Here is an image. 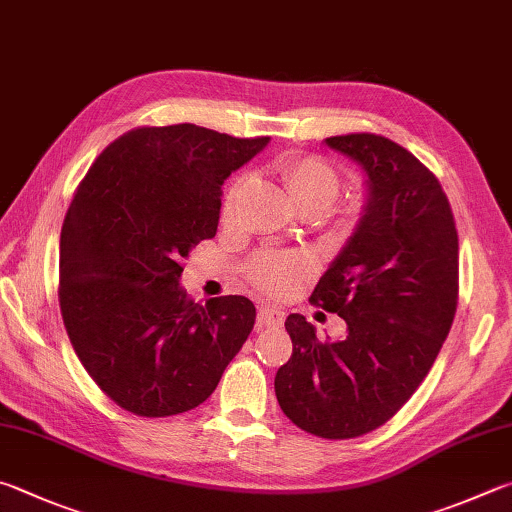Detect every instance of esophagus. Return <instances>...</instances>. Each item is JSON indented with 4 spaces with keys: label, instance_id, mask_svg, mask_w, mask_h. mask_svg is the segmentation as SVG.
Returning a JSON list of instances; mask_svg holds the SVG:
<instances>
[{
    "label": "esophagus",
    "instance_id": "1",
    "mask_svg": "<svg viewBox=\"0 0 512 512\" xmlns=\"http://www.w3.org/2000/svg\"><path fill=\"white\" fill-rule=\"evenodd\" d=\"M257 320L262 327H282L284 322V313L280 309H275V306H268V304H262L259 306V313H257Z\"/></svg>",
    "mask_w": 512,
    "mask_h": 512
}]
</instances>
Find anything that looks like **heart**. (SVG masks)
I'll return each instance as SVG.
<instances>
[{"label": "heart", "instance_id": "obj_1", "mask_svg": "<svg viewBox=\"0 0 512 512\" xmlns=\"http://www.w3.org/2000/svg\"><path fill=\"white\" fill-rule=\"evenodd\" d=\"M280 179L297 208L322 210L338 197L340 176L336 167L320 156H295L280 167ZM246 183L239 181L228 192L224 201V221H235L239 201L244 197ZM356 203H347L342 208V217L351 219L356 215ZM311 271L309 259L297 253H264L248 264V280L255 288L271 295H288L295 291Z\"/></svg>", "mask_w": 512, "mask_h": 512}]
</instances>
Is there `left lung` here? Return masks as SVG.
Instances as JSON below:
<instances>
[{
  "instance_id": "obj_1",
  "label": "left lung",
  "mask_w": 512,
  "mask_h": 512,
  "mask_svg": "<svg viewBox=\"0 0 512 512\" xmlns=\"http://www.w3.org/2000/svg\"><path fill=\"white\" fill-rule=\"evenodd\" d=\"M327 145L365 170L369 188L356 232L311 293L347 336L320 342L304 315H288L293 356L275 396L304 432L356 439L401 410L439 356L457 313L459 235L439 179L405 147L367 132Z\"/></svg>"
}]
</instances>
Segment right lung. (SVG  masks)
I'll use <instances>...</instances> for the list:
<instances>
[{
  "label": "right lung",
  "instance_id": "obj_1",
  "mask_svg": "<svg viewBox=\"0 0 512 512\" xmlns=\"http://www.w3.org/2000/svg\"><path fill=\"white\" fill-rule=\"evenodd\" d=\"M268 141L136 127L80 181L60 235V311L82 367L123 410H194L253 331L248 297L201 306L179 280L190 250L217 235L221 185Z\"/></svg>",
  "mask_w": 512,
  "mask_h": 512
}]
</instances>
